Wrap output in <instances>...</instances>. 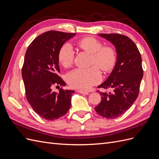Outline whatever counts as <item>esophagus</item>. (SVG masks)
<instances>
[{
    "instance_id": "1",
    "label": "esophagus",
    "mask_w": 159,
    "mask_h": 159,
    "mask_svg": "<svg viewBox=\"0 0 159 159\" xmlns=\"http://www.w3.org/2000/svg\"><path fill=\"white\" fill-rule=\"evenodd\" d=\"M77 91H78V93H81V94H84V95H88V94H89V93H88V92H87V91H82V90H78Z\"/></svg>"
}]
</instances>
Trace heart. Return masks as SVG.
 <instances>
[{
    "label": "heart",
    "instance_id": "obj_1",
    "mask_svg": "<svg viewBox=\"0 0 159 159\" xmlns=\"http://www.w3.org/2000/svg\"><path fill=\"white\" fill-rule=\"evenodd\" d=\"M78 46L91 55V64L103 71L111 69L115 61V54L111 48L103 47L102 42L93 37L84 38L78 42ZM75 51L70 43H66L60 50L58 58L61 64L68 68L73 64ZM96 66L89 68H77L66 75V80L72 88L87 90L98 84L102 79L101 71Z\"/></svg>",
    "mask_w": 159,
    "mask_h": 159
}]
</instances>
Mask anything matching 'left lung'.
<instances>
[{"instance_id": "obj_1", "label": "left lung", "mask_w": 159, "mask_h": 159, "mask_svg": "<svg viewBox=\"0 0 159 159\" xmlns=\"http://www.w3.org/2000/svg\"><path fill=\"white\" fill-rule=\"evenodd\" d=\"M98 35L114 45L117 61L108 78L98 86L112 91L99 92L102 101L95 110L103 117L115 119L125 113L138 97L143 76L141 56L135 44L126 36L119 34Z\"/></svg>"}]
</instances>
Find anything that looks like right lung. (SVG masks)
<instances>
[{"mask_svg": "<svg viewBox=\"0 0 159 159\" xmlns=\"http://www.w3.org/2000/svg\"><path fill=\"white\" fill-rule=\"evenodd\" d=\"M75 34L48 31L34 40L26 50L22 69L26 96L34 111L46 120L53 121L67 113L73 90L52 91L54 85L65 86L58 75V54L64 43Z\"/></svg>", "mask_w": 159, "mask_h": 159, "instance_id": "1", "label": "right lung"}]
</instances>
